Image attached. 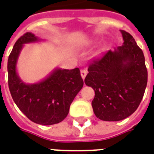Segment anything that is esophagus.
Wrapping results in <instances>:
<instances>
[{"mask_svg":"<svg viewBox=\"0 0 154 154\" xmlns=\"http://www.w3.org/2000/svg\"><path fill=\"white\" fill-rule=\"evenodd\" d=\"M87 74H88V70L87 69L81 70V76H82V79H84L85 77H86Z\"/></svg>","mask_w":154,"mask_h":154,"instance_id":"1","label":"esophagus"}]
</instances>
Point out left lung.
<instances>
[{"label":"left lung","instance_id":"obj_1","mask_svg":"<svg viewBox=\"0 0 154 154\" xmlns=\"http://www.w3.org/2000/svg\"><path fill=\"white\" fill-rule=\"evenodd\" d=\"M122 46L89 65L85 83L95 91L92 106L103 121H120L139 106L148 82L143 52L128 32L120 30Z\"/></svg>","mask_w":154,"mask_h":154}]
</instances>
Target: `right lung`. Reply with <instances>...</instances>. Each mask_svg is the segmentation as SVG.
I'll list each match as a JSON object with an SVG mask.
<instances>
[{
  "label": "right lung",
  "mask_w": 154,
  "mask_h": 154,
  "mask_svg": "<svg viewBox=\"0 0 154 154\" xmlns=\"http://www.w3.org/2000/svg\"><path fill=\"white\" fill-rule=\"evenodd\" d=\"M26 32L15 43L7 62L8 86L14 102L27 118L37 124L52 125L66 118L71 103L83 87L79 68H56L45 79L26 84L17 72V63L24 44L39 42Z\"/></svg>",
  "instance_id": "obj_1"
}]
</instances>
